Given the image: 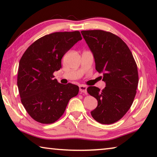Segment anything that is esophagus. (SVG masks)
I'll return each mask as SVG.
<instances>
[{
	"instance_id": "esophagus-1",
	"label": "esophagus",
	"mask_w": 157,
	"mask_h": 157,
	"mask_svg": "<svg viewBox=\"0 0 157 157\" xmlns=\"http://www.w3.org/2000/svg\"><path fill=\"white\" fill-rule=\"evenodd\" d=\"M79 87V91H80L81 93H84V94H86L87 87L86 86H84V85H80Z\"/></svg>"
}]
</instances>
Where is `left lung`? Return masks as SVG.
Returning <instances> with one entry per match:
<instances>
[{"mask_svg": "<svg viewBox=\"0 0 157 157\" xmlns=\"http://www.w3.org/2000/svg\"><path fill=\"white\" fill-rule=\"evenodd\" d=\"M94 55L95 69L103 74L106 86H89L87 92L96 98L93 118L101 124H112L129 109L136 94L139 74L136 62L127 44L118 36L100 30L81 32Z\"/></svg>", "mask_w": 157, "mask_h": 157, "instance_id": "left-lung-1", "label": "left lung"}]
</instances>
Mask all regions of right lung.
<instances>
[{
	"instance_id": "1",
	"label": "right lung",
	"mask_w": 157,
	"mask_h": 157,
	"mask_svg": "<svg viewBox=\"0 0 157 157\" xmlns=\"http://www.w3.org/2000/svg\"><path fill=\"white\" fill-rule=\"evenodd\" d=\"M82 39L79 31L54 33L37 39L23 53L17 85L21 102L34 121L55 123L70 99L78 94V86L59 83L53 73L62 68L65 53Z\"/></svg>"
}]
</instances>
